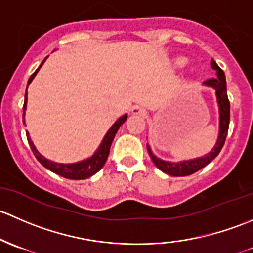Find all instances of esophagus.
<instances>
[{"label": "esophagus", "instance_id": "esophagus-1", "mask_svg": "<svg viewBox=\"0 0 253 253\" xmlns=\"http://www.w3.org/2000/svg\"><path fill=\"white\" fill-rule=\"evenodd\" d=\"M131 112L132 114H140V116H145L146 114V109L140 107V106H134V107L131 108Z\"/></svg>", "mask_w": 253, "mask_h": 253}]
</instances>
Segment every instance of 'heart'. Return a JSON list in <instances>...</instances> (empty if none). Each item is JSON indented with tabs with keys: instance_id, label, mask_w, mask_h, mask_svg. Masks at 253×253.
<instances>
[{
	"instance_id": "obj_1",
	"label": "heart",
	"mask_w": 253,
	"mask_h": 253,
	"mask_svg": "<svg viewBox=\"0 0 253 253\" xmlns=\"http://www.w3.org/2000/svg\"><path fill=\"white\" fill-rule=\"evenodd\" d=\"M185 63H186V59H184V58L176 59V64H178V66H184Z\"/></svg>"
}]
</instances>
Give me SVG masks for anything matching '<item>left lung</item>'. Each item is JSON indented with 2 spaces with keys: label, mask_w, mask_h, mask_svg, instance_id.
I'll use <instances>...</instances> for the list:
<instances>
[{
  "label": "left lung",
  "mask_w": 253,
  "mask_h": 253,
  "mask_svg": "<svg viewBox=\"0 0 253 253\" xmlns=\"http://www.w3.org/2000/svg\"><path fill=\"white\" fill-rule=\"evenodd\" d=\"M211 67L215 70L217 77L207 79L206 82H204V85L208 87H213L215 90L218 107H219V135H218V140L215 142L214 147L212 148V151L207 153V155L195 158V160L180 161V162H168V161H163L161 158L156 157L152 153V151H151L150 146L147 145L148 155H150L152 162L155 163L160 170L168 174V175L186 176L190 175V174H194L195 171L200 170V169L207 166L208 163L212 162L219 155L220 150H222L224 146V142H225L226 135H228L229 122H230V103H229L228 95H226L225 74H224L223 70L219 68V66L213 59L211 61Z\"/></svg>",
  "instance_id": "obj_1"
}]
</instances>
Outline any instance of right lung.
<instances>
[{
    "label": "right lung",
    "instance_id": "obj_1",
    "mask_svg": "<svg viewBox=\"0 0 253 253\" xmlns=\"http://www.w3.org/2000/svg\"><path fill=\"white\" fill-rule=\"evenodd\" d=\"M45 61H46V58L43 59V62L40 64V67H39V68L36 69L33 74H31L29 80H28V86L30 85L31 80H33L34 78H35V75L38 74L39 69H40L41 67H42V64L45 63ZM28 86H27V90H28ZM25 108H27V93H25L24 107H23L24 113H25ZM126 117H127L126 114H124V116H122L121 118H119L118 121L113 124V126H112L111 129L107 131V134H106L105 137H103L100 147L97 148V151H96V152L93 153L90 158H87V160H84V161H80V162H77V163L63 165V163L52 162V161L45 158L42 155H40V152H39L38 150H36V147L34 146L33 141H31L29 132L27 131L28 142H29L30 148H31V151H33L34 155H35L36 160H38L41 165L45 167V168L49 169V170L53 171V173L58 174V175L63 176V178L73 179V180H83V179L90 178L91 175H93L95 173H97V171L100 170L103 166H105L106 161H107V157L109 155V148H111L112 141H113L114 136H116L117 131H118V129L121 127L122 124L126 121ZM23 118H24V114H23ZM24 123H25V121H24Z\"/></svg>",
    "mask_w": 253,
    "mask_h": 253
}]
</instances>
